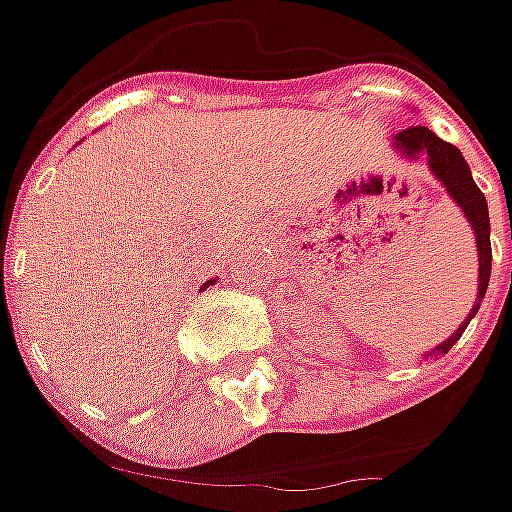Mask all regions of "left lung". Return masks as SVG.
Masks as SVG:
<instances>
[{
	"label": "left lung",
	"mask_w": 512,
	"mask_h": 512,
	"mask_svg": "<svg viewBox=\"0 0 512 512\" xmlns=\"http://www.w3.org/2000/svg\"><path fill=\"white\" fill-rule=\"evenodd\" d=\"M396 145L402 148L404 156H419V153H427L430 159V170L442 179V185L447 187V193L453 196V202L462 207L467 222L476 230V242H479V296H476V305H473V313L464 319L459 330L442 342L433 353H447L453 344L459 342V336L464 333V327L470 325V319L476 316V310L482 305L484 293H487V282H490V262H493V250H490V213H487V199L484 193L473 182V173L464 162L462 150L450 142L439 139L433 130L422 128V125H413V128H404L399 136H396Z\"/></svg>",
	"instance_id": "1"
}]
</instances>
